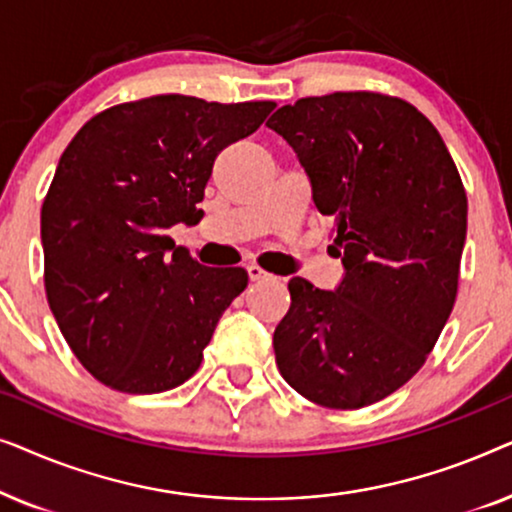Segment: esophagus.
<instances>
[{"instance_id":"34e87169","label":"esophagus","mask_w":512,"mask_h":512,"mask_svg":"<svg viewBox=\"0 0 512 512\" xmlns=\"http://www.w3.org/2000/svg\"><path fill=\"white\" fill-rule=\"evenodd\" d=\"M247 275H249V279L251 282H265V279H268L270 275L268 272H265L261 265H256V263H251V265H247Z\"/></svg>"}]
</instances>
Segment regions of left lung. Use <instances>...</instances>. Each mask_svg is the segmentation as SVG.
<instances>
[{
	"mask_svg": "<svg viewBox=\"0 0 512 512\" xmlns=\"http://www.w3.org/2000/svg\"><path fill=\"white\" fill-rule=\"evenodd\" d=\"M265 125L296 151L345 265L335 291L289 282L291 307L272 338L277 368L307 401L366 408L424 366L450 317L464 184L429 118L398 97H303Z\"/></svg>",
	"mask_w": 512,
	"mask_h": 512,
	"instance_id": "1",
	"label": "left lung"
}]
</instances>
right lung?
<instances>
[{"mask_svg":"<svg viewBox=\"0 0 512 512\" xmlns=\"http://www.w3.org/2000/svg\"><path fill=\"white\" fill-rule=\"evenodd\" d=\"M272 109L156 95L102 111L69 142L41 207L44 284L67 345L95 380L160 394L200 368L249 277L193 261L167 230L202 219L216 156Z\"/></svg>","mask_w":512,"mask_h":512,"instance_id":"obj_1","label":"right lung"}]
</instances>
